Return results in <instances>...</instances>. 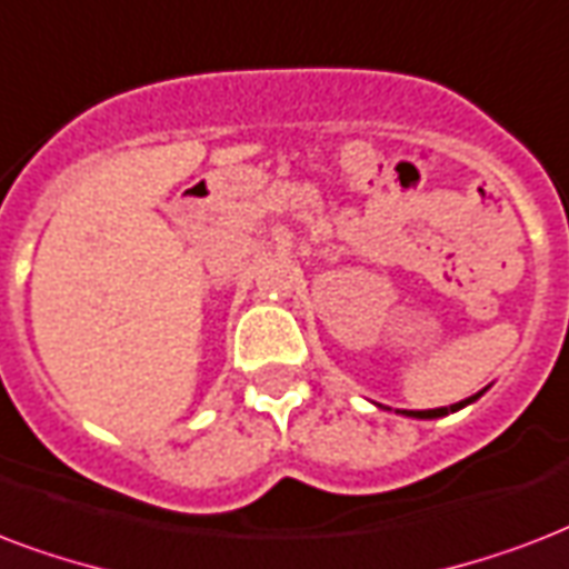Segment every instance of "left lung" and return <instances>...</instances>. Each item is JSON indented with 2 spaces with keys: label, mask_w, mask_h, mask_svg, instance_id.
Listing matches in <instances>:
<instances>
[{
  "label": "left lung",
  "mask_w": 569,
  "mask_h": 569,
  "mask_svg": "<svg viewBox=\"0 0 569 569\" xmlns=\"http://www.w3.org/2000/svg\"><path fill=\"white\" fill-rule=\"evenodd\" d=\"M487 391V389H483ZM483 391H478V395H472V398L460 400V403H451V407H439V409H398L400 416H409V418H442L448 416V412H457V409L469 407V403H475V400L481 398Z\"/></svg>",
  "instance_id": "obj_1"
}]
</instances>
